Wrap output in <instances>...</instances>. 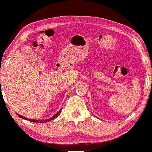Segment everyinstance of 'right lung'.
<instances>
[{
    "instance_id": "add662e5",
    "label": "right lung",
    "mask_w": 152,
    "mask_h": 152,
    "mask_svg": "<svg viewBox=\"0 0 152 152\" xmlns=\"http://www.w3.org/2000/svg\"><path fill=\"white\" fill-rule=\"evenodd\" d=\"M61 110H61V109H60V110H59V111H58L57 113H56L54 115H53V116H52V118H49V119H45V120H36V119H30V118H25V117L22 116V115H19V114H18V113H17V115H18V116H19L20 118H21L25 119V120H28V121H31V122H34V123H47V122L51 121L53 120V119L55 118H57V117L59 116V115L61 113Z\"/></svg>"
}]
</instances>
